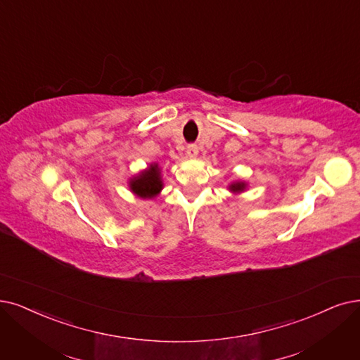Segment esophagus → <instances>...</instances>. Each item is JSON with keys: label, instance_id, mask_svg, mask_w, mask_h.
<instances>
[{"label": "esophagus", "instance_id": "esophagus-1", "mask_svg": "<svg viewBox=\"0 0 360 360\" xmlns=\"http://www.w3.org/2000/svg\"><path fill=\"white\" fill-rule=\"evenodd\" d=\"M198 152H199V149H198L196 145H189L188 149H186V153H188L189 158H196Z\"/></svg>", "mask_w": 360, "mask_h": 360}]
</instances>
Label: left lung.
Returning <instances> with one entry per match:
<instances>
[{
    "instance_id": "8db88e82",
    "label": "left lung",
    "mask_w": 360,
    "mask_h": 360,
    "mask_svg": "<svg viewBox=\"0 0 360 360\" xmlns=\"http://www.w3.org/2000/svg\"><path fill=\"white\" fill-rule=\"evenodd\" d=\"M248 188V183L247 181H242V180H235L229 184V191L232 193H240V192H245Z\"/></svg>"
}]
</instances>
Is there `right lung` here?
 <instances>
[{
    "label": "right lung",
    "mask_w": 360,
    "mask_h": 360,
    "mask_svg": "<svg viewBox=\"0 0 360 360\" xmlns=\"http://www.w3.org/2000/svg\"><path fill=\"white\" fill-rule=\"evenodd\" d=\"M128 188L141 199H153L164 188L162 171L156 162H152L146 169L140 171L128 181Z\"/></svg>",
    "instance_id": "obj_1"
}]
</instances>
